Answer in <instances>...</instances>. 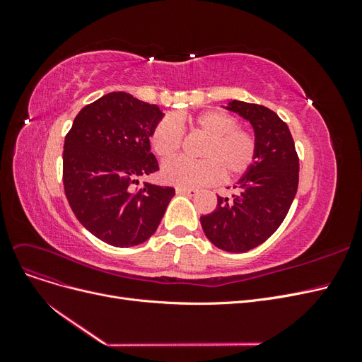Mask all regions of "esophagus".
Returning <instances> with one entry per match:
<instances>
[{
  "label": "esophagus",
  "mask_w": 362,
  "mask_h": 362,
  "mask_svg": "<svg viewBox=\"0 0 362 362\" xmlns=\"http://www.w3.org/2000/svg\"><path fill=\"white\" fill-rule=\"evenodd\" d=\"M175 190H177L178 194H187V196H192L196 193L194 189H187V187H177Z\"/></svg>",
  "instance_id": "34e87169"
}]
</instances>
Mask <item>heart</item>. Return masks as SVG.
<instances>
[{
    "instance_id": "b5f03b06",
    "label": "heart",
    "mask_w": 362,
    "mask_h": 362,
    "mask_svg": "<svg viewBox=\"0 0 362 362\" xmlns=\"http://www.w3.org/2000/svg\"><path fill=\"white\" fill-rule=\"evenodd\" d=\"M189 125L205 137L198 156L202 160H172L163 164L161 178L180 187H199L221 177L234 180L246 173L257 160L258 140L238 119L221 110H208L194 117L166 116L152 129L151 146L156 154L169 160L178 156L182 146V128Z\"/></svg>"
}]
</instances>
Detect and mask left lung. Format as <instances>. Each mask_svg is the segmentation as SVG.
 <instances>
[{
    "instance_id": "8db88e82",
    "label": "left lung",
    "mask_w": 362,
    "mask_h": 362,
    "mask_svg": "<svg viewBox=\"0 0 362 362\" xmlns=\"http://www.w3.org/2000/svg\"><path fill=\"white\" fill-rule=\"evenodd\" d=\"M228 110L254 127L257 160L234 185L233 198L217 196L216 210L202 216L201 225L218 249L246 252L264 243L286 218L299 185V157L287 124L270 108L234 100Z\"/></svg>"
}]
</instances>
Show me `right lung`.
Instances as JSON below:
<instances>
[{
    "label": "right lung",
    "mask_w": 362,
    "mask_h": 362,
    "mask_svg": "<svg viewBox=\"0 0 362 362\" xmlns=\"http://www.w3.org/2000/svg\"><path fill=\"white\" fill-rule=\"evenodd\" d=\"M163 117L156 104L125 92L107 93L81 108L64 137L63 187L75 217L116 247L146 242L175 196L173 187L136 178L158 170L149 137Z\"/></svg>",
    "instance_id": "add662e5"
}]
</instances>
